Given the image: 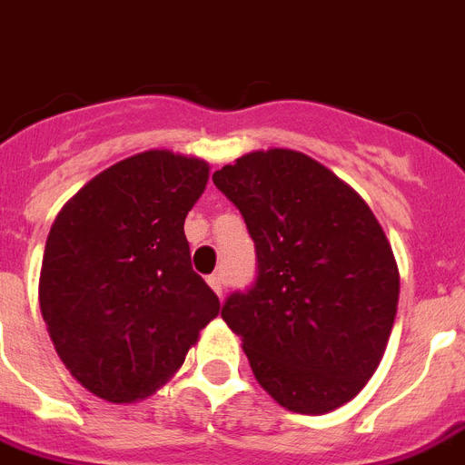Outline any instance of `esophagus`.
Returning <instances> with one entry per match:
<instances>
[{"mask_svg": "<svg viewBox=\"0 0 465 465\" xmlns=\"http://www.w3.org/2000/svg\"><path fill=\"white\" fill-rule=\"evenodd\" d=\"M207 284L213 286V292L217 293V296H222V293H224V277H222L220 272L210 274V277H207Z\"/></svg>", "mask_w": 465, "mask_h": 465, "instance_id": "esophagus-1", "label": "esophagus"}]
</instances>
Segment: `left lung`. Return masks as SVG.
Here are the masks:
<instances>
[{"label": "left lung", "mask_w": 465, "mask_h": 465, "mask_svg": "<svg viewBox=\"0 0 465 465\" xmlns=\"http://www.w3.org/2000/svg\"><path fill=\"white\" fill-rule=\"evenodd\" d=\"M213 181L255 241V282L222 305L252 375L293 413L339 409L372 377L396 318L399 270L382 226L296 150L243 154Z\"/></svg>", "instance_id": "1"}]
</instances>
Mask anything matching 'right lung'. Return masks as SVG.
<instances>
[{"label": "right lung", "instance_id": "add662e5", "mask_svg": "<svg viewBox=\"0 0 465 465\" xmlns=\"http://www.w3.org/2000/svg\"><path fill=\"white\" fill-rule=\"evenodd\" d=\"M207 173L195 157L135 154L83 186L49 229L40 311L66 370L104 401L153 394L220 312L183 233Z\"/></svg>", "mask_w": 465, "mask_h": 465}]
</instances>
